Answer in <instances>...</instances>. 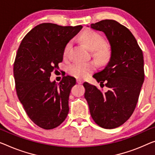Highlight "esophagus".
Returning <instances> with one entry per match:
<instances>
[{
  "label": "esophagus",
  "mask_w": 155,
  "mask_h": 155,
  "mask_svg": "<svg viewBox=\"0 0 155 155\" xmlns=\"http://www.w3.org/2000/svg\"><path fill=\"white\" fill-rule=\"evenodd\" d=\"M77 82L78 84H82L83 83V81L81 79H80V78H77Z\"/></svg>",
  "instance_id": "esophagus-1"
}]
</instances>
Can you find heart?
<instances>
[{
	"label": "heart",
	"instance_id": "1",
	"mask_svg": "<svg viewBox=\"0 0 155 155\" xmlns=\"http://www.w3.org/2000/svg\"><path fill=\"white\" fill-rule=\"evenodd\" d=\"M79 39L87 48L93 51V56L99 63L104 64L109 61L111 56L110 48L104 43V39L100 34L92 30H86L81 35ZM71 46V41H69L64 46L63 51L64 58L68 57ZM95 70L96 65L92 62H77L69 66L68 70V73L74 77L85 78Z\"/></svg>",
	"mask_w": 155,
	"mask_h": 155
}]
</instances>
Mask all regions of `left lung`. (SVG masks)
I'll use <instances>...</instances> for the list:
<instances>
[{"label":"left lung","mask_w":155,"mask_h":155,"mask_svg":"<svg viewBox=\"0 0 155 155\" xmlns=\"http://www.w3.org/2000/svg\"><path fill=\"white\" fill-rule=\"evenodd\" d=\"M91 27L104 32L110 45L108 64L93 75L101 87L108 90L103 92L85 82L84 97L94 122L102 128L114 129L127 120L137 107L145 78L143 55L130 31L116 21L102 20Z\"/></svg>","instance_id":"obj_1"}]
</instances>
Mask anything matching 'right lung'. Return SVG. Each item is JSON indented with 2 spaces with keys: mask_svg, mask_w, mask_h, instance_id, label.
<instances>
[{
  "mask_svg": "<svg viewBox=\"0 0 155 155\" xmlns=\"http://www.w3.org/2000/svg\"><path fill=\"white\" fill-rule=\"evenodd\" d=\"M81 28L43 23L26 35L17 50L13 71L18 98L30 119L42 129L57 127L68 116L75 78L65 76L57 84L50 77L63 61L64 46Z\"/></svg>",
  "mask_w": 155,
  "mask_h": 155,
  "instance_id": "obj_1",
  "label": "right lung"
}]
</instances>
